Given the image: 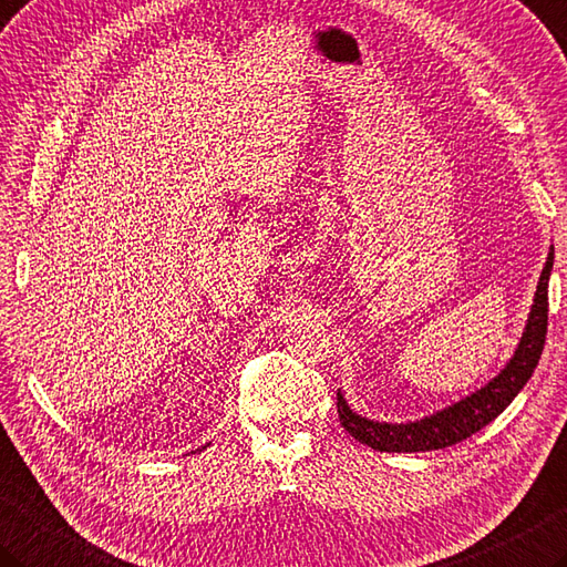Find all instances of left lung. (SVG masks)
<instances>
[{"mask_svg": "<svg viewBox=\"0 0 567 567\" xmlns=\"http://www.w3.org/2000/svg\"><path fill=\"white\" fill-rule=\"evenodd\" d=\"M553 255L556 252L550 248L514 357L506 361L504 369L489 383L460 398L457 403L435 410L432 415L408 420V423H383V420L359 415L349 405L347 398H343V393L337 391V408L343 430L353 440H359L361 445H369L379 452H432L457 445V442L472 437L474 432L489 425L496 415H502L508 403L520 393V388L534 375L543 353V343H546L548 280L553 270Z\"/></svg>", "mask_w": 567, "mask_h": 567, "instance_id": "left-lung-1", "label": "left lung"}]
</instances>
